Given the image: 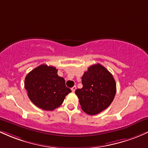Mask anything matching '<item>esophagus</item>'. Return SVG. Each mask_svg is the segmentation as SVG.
<instances>
[{
    "label": "esophagus",
    "mask_w": 148,
    "mask_h": 148,
    "mask_svg": "<svg viewBox=\"0 0 148 148\" xmlns=\"http://www.w3.org/2000/svg\"><path fill=\"white\" fill-rule=\"evenodd\" d=\"M76 89V87L75 86H74V87H73L72 88H71V90H72L73 92H75V91Z\"/></svg>",
    "instance_id": "obj_1"
}]
</instances>
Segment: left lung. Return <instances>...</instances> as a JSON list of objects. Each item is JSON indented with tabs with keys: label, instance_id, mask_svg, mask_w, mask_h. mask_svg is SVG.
Wrapping results in <instances>:
<instances>
[{
	"label": "left lung",
	"instance_id": "left-lung-1",
	"mask_svg": "<svg viewBox=\"0 0 148 148\" xmlns=\"http://www.w3.org/2000/svg\"><path fill=\"white\" fill-rule=\"evenodd\" d=\"M82 89L75 94L84 112L90 115L100 113L113 101L116 83L112 75L104 66L97 64L91 66L82 77Z\"/></svg>",
	"mask_w": 148,
	"mask_h": 148
}]
</instances>
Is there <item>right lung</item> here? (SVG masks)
<instances>
[{"mask_svg": "<svg viewBox=\"0 0 148 148\" xmlns=\"http://www.w3.org/2000/svg\"><path fill=\"white\" fill-rule=\"evenodd\" d=\"M58 70L45 64L38 66L27 74L24 87L33 103L45 110H53L64 102L71 90L65 79L59 77Z\"/></svg>", "mask_w": 148, "mask_h": 148, "instance_id": "obj_1", "label": "right lung"}]
</instances>
